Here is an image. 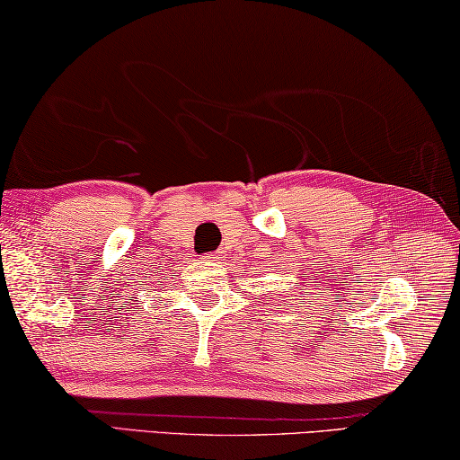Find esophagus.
I'll use <instances>...</instances> for the list:
<instances>
[{"label":"esophagus","mask_w":460,"mask_h":460,"mask_svg":"<svg viewBox=\"0 0 460 460\" xmlns=\"http://www.w3.org/2000/svg\"><path fill=\"white\" fill-rule=\"evenodd\" d=\"M208 259H209V261H220L222 257H220V254H217V252H209Z\"/></svg>","instance_id":"1"}]
</instances>
